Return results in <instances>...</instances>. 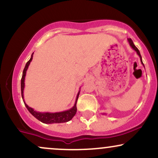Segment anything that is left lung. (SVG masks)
Instances as JSON below:
<instances>
[{
	"label": "left lung",
	"instance_id": "left-lung-1",
	"mask_svg": "<svg viewBox=\"0 0 158 158\" xmlns=\"http://www.w3.org/2000/svg\"><path fill=\"white\" fill-rule=\"evenodd\" d=\"M128 43H129V44H130V46L132 48V49H133V50H135L136 52H137V55H138L139 56V59H140V61H141V63H142L143 64V66H144V64H143V61H142V57H141V55H140V52H139V50L137 48V47L135 46V44H134V43H133V41H132V40L131 39H128ZM145 68V67H144ZM103 114H105V113Z\"/></svg>",
	"mask_w": 158,
	"mask_h": 158
}]
</instances>
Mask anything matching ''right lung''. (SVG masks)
Returning <instances> with one entry per match:
<instances>
[{
    "label": "right lung",
    "mask_w": 158,
    "mask_h": 158,
    "mask_svg": "<svg viewBox=\"0 0 158 158\" xmlns=\"http://www.w3.org/2000/svg\"><path fill=\"white\" fill-rule=\"evenodd\" d=\"M32 56H33V53L32 54L31 58L27 62L26 65H25V68L23 69V74H22V78H21V97H22L23 101L24 102L25 106L27 108V110L30 111V113L32 114V116L35 117L36 119H39L41 122L46 123V124H52V123H66L70 121L73 117L75 116L76 113H77V102L78 97H79V93L80 91H79L77 96V99H76V102L73 108H71L70 109L64 110V111L61 112H56V113H50V112H39L36 111L33 109V108L29 107L25 103L24 99H23V89H24V80H25V77H26V73L27 70L28 69L29 65H30V62L32 60Z\"/></svg>",
    "instance_id": "add662e5"
}]
</instances>
